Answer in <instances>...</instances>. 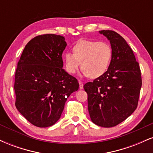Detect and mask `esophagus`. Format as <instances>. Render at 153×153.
<instances>
[{
  "instance_id": "esophagus-1",
  "label": "esophagus",
  "mask_w": 153,
  "mask_h": 153,
  "mask_svg": "<svg viewBox=\"0 0 153 153\" xmlns=\"http://www.w3.org/2000/svg\"><path fill=\"white\" fill-rule=\"evenodd\" d=\"M79 88H80V89H82L83 88V84H82V82H79Z\"/></svg>"
}]
</instances>
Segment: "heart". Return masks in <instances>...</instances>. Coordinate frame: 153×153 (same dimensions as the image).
Wrapping results in <instances>:
<instances>
[{
	"mask_svg": "<svg viewBox=\"0 0 153 153\" xmlns=\"http://www.w3.org/2000/svg\"><path fill=\"white\" fill-rule=\"evenodd\" d=\"M73 53L63 55L65 68L69 74H75L80 65L83 76L96 78L106 73L112 57L111 47L108 43L92 40H80L73 46Z\"/></svg>",
	"mask_w": 153,
	"mask_h": 153,
	"instance_id": "b5f03b06",
	"label": "heart"
}]
</instances>
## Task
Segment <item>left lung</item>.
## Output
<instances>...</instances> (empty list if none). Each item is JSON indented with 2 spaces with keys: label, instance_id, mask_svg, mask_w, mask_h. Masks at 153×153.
I'll use <instances>...</instances> for the list:
<instances>
[{
  "label": "left lung",
  "instance_id": "left-lung-1",
  "mask_svg": "<svg viewBox=\"0 0 153 153\" xmlns=\"http://www.w3.org/2000/svg\"><path fill=\"white\" fill-rule=\"evenodd\" d=\"M99 33L110 42L111 60L104 74L83 88L91 121L100 127H112L128 118L137 107L141 72L132 50L122 36L111 30Z\"/></svg>",
  "mask_w": 153,
  "mask_h": 153
}]
</instances>
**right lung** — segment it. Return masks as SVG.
Returning a JSON list of instances; mask_svg holds the SVG:
<instances>
[{"mask_svg": "<svg viewBox=\"0 0 153 153\" xmlns=\"http://www.w3.org/2000/svg\"><path fill=\"white\" fill-rule=\"evenodd\" d=\"M67 46L60 35L43 34L30 40L23 50L15 74L16 107L33 125L48 127L60 118L78 80L62 68Z\"/></svg>", "mask_w": 153, "mask_h": 153, "instance_id": "obj_1", "label": "right lung"}]
</instances>
